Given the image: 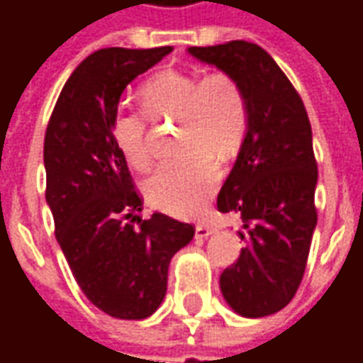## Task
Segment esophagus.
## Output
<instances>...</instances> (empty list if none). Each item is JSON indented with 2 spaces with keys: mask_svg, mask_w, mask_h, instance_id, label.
Wrapping results in <instances>:
<instances>
[{
  "mask_svg": "<svg viewBox=\"0 0 363 363\" xmlns=\"http://www.w3.org/2000/svg\"><path fill=\"white\" fill-rule=\"evenodd\" d=\"M213 233L212 225H206V223H198L196 225V239H208Z\"/></svg>",
  "mask_w": 363,
  "mask_h": 363,
  "instance_id": "obj_1",
  "label": "esophagus"
}]
</instances>
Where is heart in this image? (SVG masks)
<instances>
[{
    "instance_id": "obj_1",
    "label": "heart",
    "mask_w": 363,
    "mask_h": 363,
    "mask_svg": "<svg viewBox=\"0 0 363 363\" xmlns=\"http://www.w3.org/2000/svg\"><path fill=\"white\" fill-rule=\"evenodd\" d=\"M151 118L179 116V147L184 153L159 163L143 182L151 206L173 216L196 213L220 181L214 157L225 161L243 145L249 128V103L241 85L223 72L204 77L167 69L138 91ZM114 147L128 165L142 171L150 165L147 120L142 112L118 106L111 118Z\"/></svg>"
}]
</instances>
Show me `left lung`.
<instances>
[{
    "label": "left lung",
    "mask_w": 363,
    "mask_h": 363,
    "mask_svg": "<svg viewBox=\"0 0 363 363\" xmlns=\"http://www.w3.org/2000/svg\"><path fill=\"white\" fill-rule=\"evenodd\" d=\"M190 56L229 74L249 103V128L218 210L241 213L245 247L220 278L223 299L259 319L291 301L303 278L317 225V161L301 96L259 44L190 46Z\"/></svg>",
    "instance_id": "obj_1"
}]
</instances>
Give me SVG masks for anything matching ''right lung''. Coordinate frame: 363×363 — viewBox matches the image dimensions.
I'll return each mask as SVG.
<instances>
[{
	"instance_id": "right-lung-1",
	"label": "right lung",
	"mask_w": 363,
	"mask_h": 363,
	"mask_svg": "<svg viewBox=\"0 0 363 363\" xmlns=\"http://www.w3.org/2000/svg\"><path fill=\"white\" fill-rule=\"evenodd\" d=\"M169 52L171 46L93 52L69 75L44 135L46 204L60 249L87 299L114 319L157 311L169 262L194 237L190 223L165 213L138 216L142 198L111 135L128 83Z\"/></svg>"
}]
</instances>
